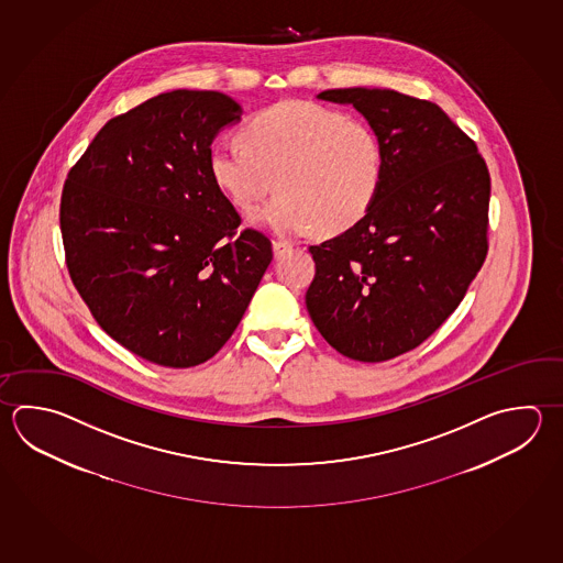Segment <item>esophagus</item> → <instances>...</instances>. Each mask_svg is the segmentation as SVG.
<instances>
[{
	"label": "esophagus",
	"instance_id": "34e87169",
	"mask_svg": "<svg viewBox=\"0 0 563 563\" xmlns=\"http://www.w3.org/2000/svg\"><path fill=\"white\" fill-rule=\"evenodd\" d=\"M290 249H292V244H288L287 241H273V251H275L276 258L287 255Z\"/></svg>",
	"mask_w": 563,
	"mask_h": 563
}]
</instances>
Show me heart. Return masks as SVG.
Instances as JSON below:
<instances>
[{"label":"heart","mask_w":563,"mask_h":563,"mask_svg":"<svg viewBox=\"0 0 563 563\" xmlns=\"http://www.w3.org/2000/svg\"><path fill=\"white\" fill-rule=\"evenodd\" d=\"M383 139L368 121L314 101H280L212 145L209 173L234 209L249 212L278 189L256 223L278 234L344 233L383 189Z\"/></svg>","instance_id":"heart-1"}]
</instances>
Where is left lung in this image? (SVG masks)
<instances>
[{
    "mask_svg": "<svg viewBox=\"0 0 563 563\" xmlns=\"http://www.w3.org/2000/svg\"><path fill=\"white\" fill-rule=\"evenodd\" d=\"M383 139V189L349 231L308 246L310 319L352 361L415 351L442 327L488 255L489 173L440 107L393 89H329Z\"/></svg>",
    "mask_w": 563,
    "mask_h": 563,
    "instance_id": "1",
    "label": "left lung"
}]
</instances>
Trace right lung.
<instances>
[{
    "label": "right lung",
    "mask_w": 563,
    "mask_h": 563,
    "mask_svg": "<svg viewBox=\"0 0 563 563\" xmlns=\"http://www.w3.org/2000/svg\"><path fill=\"white\" fill-rule=\"evenodd\" d=\"M239 119L219 91L161 93L109 119L67 173L69 276L97 324L153 364L212 358L273 261L209 173L212 139Z\"/></svg>",
    "instance_id": "right-lung-1"
}]
</instances>
